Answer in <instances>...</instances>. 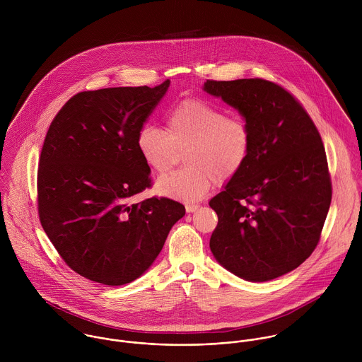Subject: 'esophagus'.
I'll return each mask as SVG.
<instances>
[{
    "label": "esophagus",
    "instance_id": "1",
    "mask_svg": "<svg viewBox=\"0 0 362 362\" xmlns=\"http://www.w3.org/2000/svg\"><path fill=\"white\" fill-rule=\"evenodd\" d=\"M199 209V205H195V204H187L185 205V210L188 211V213H194V211H197Z\"/></svg>",
    "mask_w": 362,
    "mask_h": 362
}]
</instances>
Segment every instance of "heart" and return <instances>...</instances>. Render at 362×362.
<instances>
[{"label":"heart","mask_w":362,"mask_h":362,"mask_svg":"<svg viewBox=\"0 0 362 362\" xmlns=\"http://www.w3.org/2000/svg\"><path fill=\"white\" fill-rule=\"evenodd\" d=\"M136 148L158 174L168 171L185 151L188 167L160 177L156 192L191 202L202 199L214 180L228 181L243 170L251 153L252 132L241 117H228L223 108L201 99H185L168 110L165 131L145 124Z\"/></svg>","instance_id":"1"}]
</instances>
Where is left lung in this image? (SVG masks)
Here are the masks:
<instances>
[{
	"instance_id": "obj_1",
	"label": "left lung",
	"mask_w": 362,
	"mask_h": 362,
	"mask_svg": "<svg viewBox=\"0 0 362 362\" xmlns=\"http://www.w3.org/2000/svg\"><path fill=\"white\" fill-rule=\"evenodd\" d=\"M204 90L240 111L252 132L243 170L210 199L216 260L248 281L280 277L310 258L330 207L322 138L305 108L264 79L206 81Z\"/></svg>"
}]
</instances>
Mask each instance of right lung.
Listing matches in <instances>:
<instances>
[{
  "mask_svg": "<svg viewBox=\"0 0 362 362\" xmlns=\"http://www.w3.org/2000/svg\"><path fill=\"white\" fill-rule=\"evenodd\" d=\"M170 81L81 92L54 117L37 171L40 223L64 262L105 286L142 276L185 207L168 198L135 204L151 188L136 136Z\"/></svg>",
  "mask_w": 362,
  "mask_h": 362,
  "instance_id": "add662e5",
  "label": "right lung"
}]
</instances>
